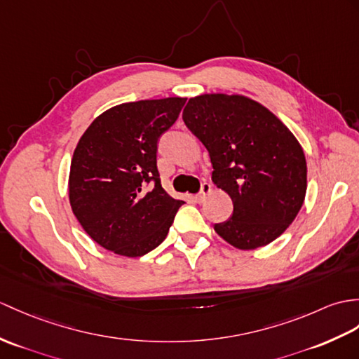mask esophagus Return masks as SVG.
Masks as SVG:
<instances>
[{"label": "esophagus", "mask_w": 359, "mask_h": 359, "mask_svg": "<svg viewBox=\"0 0 359 359\" xmlns=\"http://www.w3.org/2000/svg\"><path fill=\"white\" fill-rule=\"evenodd\" d=\"M211 189H212L211 183H206V182L202 183V188H200V193L196 196V202H198V203L205 202L206 197L211 194Z\"/></svg>", "instance_id": "34e87169"}]
</instances>
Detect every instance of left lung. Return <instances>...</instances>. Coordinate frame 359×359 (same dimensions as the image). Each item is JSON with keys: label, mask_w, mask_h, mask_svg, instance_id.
I'll use <instances>...</instances> for the list:
<instances>
[{"label": "left lung", "mask_w": 359, "mask_h": 359, "mask_svg": "<svg viewBox=\"0 0 359 359\" xmlns=\"http://www.w3.org/2000/svg\"><path fill=\"white\" fill-rule=\"evenodd\" d=\"M183 122L206 147L212 182L234 205L214 231L241 251L269 245L299 212L307 165L297 137L268 108L243 95L191 97Z\"/></svg>", "instance_id": "8db88e82"}]
</instances>
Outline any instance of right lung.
Returning <instances> with one entry per match:
<instances>
[{
	"instance_id": "add662e5",
	"label": "right lung",
	"mask_w": 359,
	"mask_h": 359,
	"mask_svg": "<svg viewBox=\"0 0 359 359\" xmlns=\"http://www.w3.org/2000/svg\"><path fill=\"white\" fill-rule=\"evenodd\" d=\"M185 101L163 97L114 105L88 125L74 148L72 211L108 251L123 257L153 251L185 203L165 193L156 165L157 140L176 122Z\"/></svg>"
}]
</instances>
